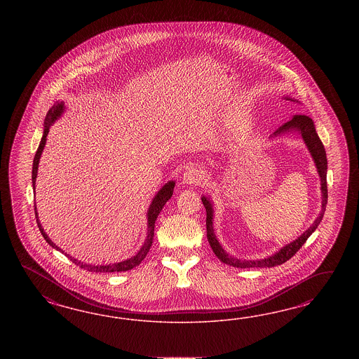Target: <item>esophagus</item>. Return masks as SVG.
Returning <instances> with one entry per match:
<instances>
[{"instance_id": "34e87169", "label": "esophagus", "mask_w": 359, "mask_h": 359, "mask_svg": "<svg viewBox=\"0 0 359 359\" xmlns=\"http://www.w3.org/2000/svg\"><path fill=\"white\" fill-rule=\"evenodd\" d=\"M204 179V172L200 167L196 165H191L185 170L184 175H183V184L185 185H196L201 183Z\"/></svg>"}]
</instances>
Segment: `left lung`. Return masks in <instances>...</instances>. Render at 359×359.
I'll return each mask as SVG.
<instances>
[{
  "label": "left lung",
  "instance_id": "obj_1",
  "mask_svg": "<svg viewBox=\"0 0 359 359\" xmlns=\"http://www.w3.org/2000/svg\"><path fill=\"white\" fill-rule=\"evenodd\" d=\"M285 100L288 101H294L299 102L297 100L285 96ZM299 133L304 141L305 146L308 149V151L311 154L313 162H315L316 168H317V174L320 176V184H321V212L317 216L313 224L309 228L305 230L304 233L297 237V238L287 243L285 246H283L280 250L276 251L275 254H272L270 257H266L263 259H239L233 255H229L226 251L224 250V248L219 245L215 229H213V217H215V209H213V203L210 200V197L203 196L201 201L204 204V207L207 209V237L208 242L212 248L213 252L216 254L219 261L222 263H226L229 266L233 267H238V269H250V267H275L279 266L284 262L291 259L294 254L299 251V249L305 243V241L311 237V234L315 231L317 226L320 225L321 219L324 217L325 213L326 204H327V187H326V171H327V161H326V152L324 149V144L321 140L317 135L316 131L315 122L305 116V114H294L292 120L285 122L283 126H280L278 130L272 134L270 138L275 137H280L284 134H290V133Z\"/></svg>",
  "mask_w": 359,
  "mask_h": 359
}]
</instances>
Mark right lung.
<instances>
[{"label": "right lung", "instance_id": "add662e5", "mask_svg": "<svg viewBox=\"0 0 359 359\" xmlns=\"http://www.w3.org/2000/svg\"><path fill=\"white\" fill-rule=\"evenodd\" d=\"M65 110V101H56L54 104V107H53V108H50L48 113H47V116H46V118H44L43 135H42V140H41L39 147H38V150H36V154H35L33 161V175H32V179H33L34 192H35V182H36V175H38L39 161H41V155H42V152H43L44 146H46L47 134H48L50 128L54 125L55 122L63 116ZM174 180H170L168 183H165V184H164L163 187L156 192V195L154 196L151 204H150L149 210H147V234H146V239H144V242H143L141 249L138 250V252H137L134 257H131V258L126 259V261L118 262V263H111V264L109 263V264H97V266H96V264H88V263H84V262L77 261L76 258L69 257L67 252H65V255H67L71 261L74 262L76 266L90 272H122L128 271V270L134 269L135 266H138V264H140V263L146 258L147 252H149L150 248H151L152 239H154L155 221H156V218L159 216L161 210H162L164 205H165V203L171 198L172 192H174ZM34 207H35V205H34ZM35 218H36L38 228L41 230V233H42L43 238L46 239V242H47L50 246H53V248L56 249V250L65 252V251L62 250L60 248H57V246L55 245L54 242L50 239V237L46 234L44 229L42 228V225H41V222H39V217H38L36 207H35Z\"/></svg>", "mask_w": 359, "mask_h": 359}]
</instances>
